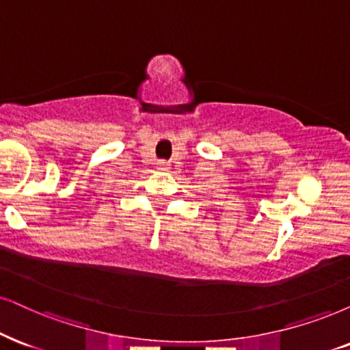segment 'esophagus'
Instances as JSON below:
<instances>
[{
	"mask_svg": "<svg viewBox=\"0 0 350 350\" xmlns=\"http://www.w3.org/2000/svg\"><path fill=\"white\" fill-rule=\"evenodd\" d=\"M157 165H158V170H167V167H170V163L167 161H158Z\"/></svg>",
	"mask_w": 350,
	"mask_h": 350,
	"instance_id": "1",
	"label": "esophagus"
}]
</instances>
